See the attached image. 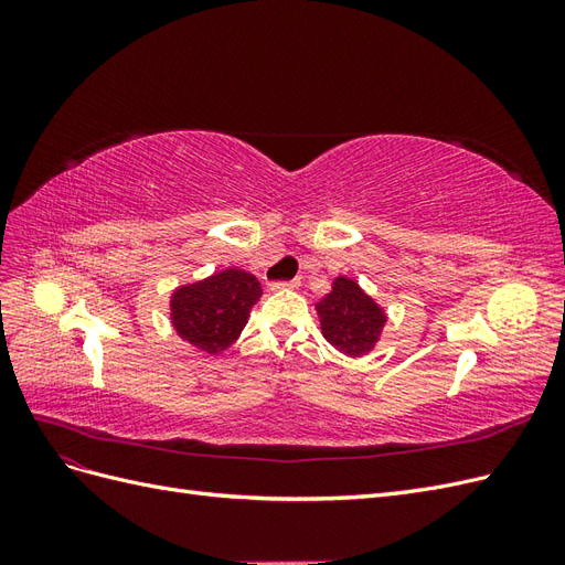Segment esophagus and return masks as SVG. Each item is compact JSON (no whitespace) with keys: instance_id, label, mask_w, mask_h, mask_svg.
<instances>
[{"instance_id":"obj_1","label":"esophagus","mask_w":565,"mask_h":565,"mask_svg":"<svg viewBox=\"0 0 565 565\" xmlns=\"http://www.w3.org/2000/svg\"><path fill=\"white\" fill-rule=\"evenodd\" d=\"M273 292H280V289H295V287H299V278H295V280H278V282H270L268 285Z\"/></svg>"}]
</instances>
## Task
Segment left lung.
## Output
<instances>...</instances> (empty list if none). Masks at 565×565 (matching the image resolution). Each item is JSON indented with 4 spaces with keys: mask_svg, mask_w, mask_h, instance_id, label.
I'll list each match as a JSON object with an SVG mask.
<instances>
[{
    "mask_svg": "<svg viewBox=\"0 0 565 565\" xmlns=\"http://www.w3.org/2000/svg\"><path fill=\"white\" fill-rule=\"evenodd\" d=\"M316 311L320 316L322 337L344 355H365L377 344L386 316L382 306L367 297L361 285L339 276L332 282V292L324 295Z\"/></svg>",
    "mask_w": 565,
    "mask_h": 565,
    "instance_id": "1",
    "label": "left lung"
}]
</instances>
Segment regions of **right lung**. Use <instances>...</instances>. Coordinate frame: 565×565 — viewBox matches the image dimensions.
<instances>
[{"label":"right lung","instance_id":"1","mask_svg":"<svg viewBox=\"0 0 565 565\" xmlns=\"http://www.w3.org/2000/svg\"><path fill=\"white\" fill-rule=\"evenodd\" d=\"M262 297V285L252 273L226 268L172 295L174 330L188 344L204 353L226 351L247 324L252 306Z\"/></svg>","mask_w":565,"mask_h":565}]
</instances>
